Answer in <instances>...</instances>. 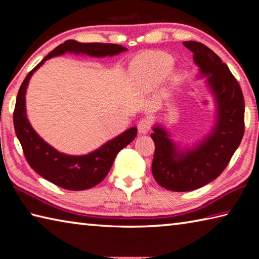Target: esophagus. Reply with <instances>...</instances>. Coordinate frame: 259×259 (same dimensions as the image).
<instances>
[{
    "instance_id": "obj_1",
    "label": "esophagus",
    "mask_w": 259,
    "mask_h": 259,
    "mask_svg": "<svg viewBox=\"0 0 259 259\" xmlns=\"http://www.w3.org/2000/svg\"><path fill=\"white\" fill-rule=\"evenodd\" d=\"M151 126H152V121L150 119H147V117H144V119L140 120L138 123L139 134H143V135L147 134L148 131L151 130Z\"/></svg>"
}]
</instances>
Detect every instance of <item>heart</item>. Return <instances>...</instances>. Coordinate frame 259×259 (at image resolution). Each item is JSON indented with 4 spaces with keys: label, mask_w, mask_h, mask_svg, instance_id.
Here are the masks:
<instances>
[{
    "label": "heart",
    "mask_w": 259,
    "mask_h": 259,
    "mask_svg": "<svg viewBox=\"0 0 259 259\" xmlns=\"http://www.w3.org/2000/svg\"><path fill=\"white\" fill-rule=\"evenodd\" d=\"M174 58L165 52H148L133 68L135 87L140 91H151L171 72L174 67ZM171 81H179L177 75L171 76Z\"/></svg>",
    "instance_id": "obj_1"
}]
</instances>
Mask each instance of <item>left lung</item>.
<instances>
[{
	"label": "left lung",
	"mask_w": 259,
	"mask_h": 259,
	"mask_svg": "<svg viewBox=\"0 0 259 259\" xmlns=\"http://www.w3.org/2000/svg\"><path fill=\"white\" fill-rule=\"evenodd\" d=\"M193 52L194 63L216 100L217 121L213 129L194 147L178 150L164 128L155 125L152 174L166 190L188 192L212 182L229 164L244 133V99L240 84L222 59L200 42H184Z\"/></svg>",
	"instance_id": "obj_1"
}]
</instances>
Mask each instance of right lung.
<instances>
[{"instance_id":"1","label":"right lung","mask_w":259,"mask_h":259,"mask_svg":"<svg viewBox=\"0 0 259 259\" xmlns=\"http://www.w3.org/2000/svg\"><path fill=\"white\" fill-rule=\"evenodd\" d=\"M124 51H126V48L112 43H80L67 40L43 58L21 83L14 112L16 135L32 169L55 185L69 191H83L97 185L107 176L117 153L137 136V128L133 126L89 154L75 156L60 153L35 133L26 115L25 95L30 76L46 60L64 55L65 52L91 57H106L119 55Z\"/></svg>"}]
</instances>
